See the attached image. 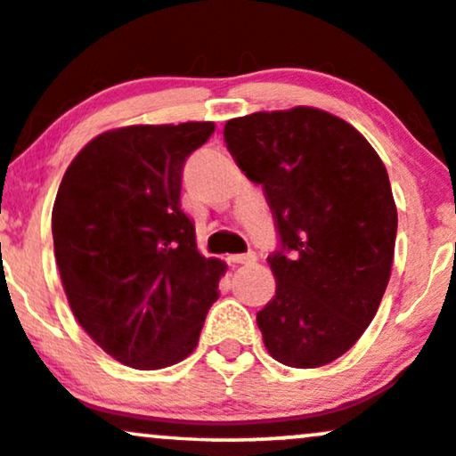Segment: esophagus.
I'll use <instances>...</instances> for the list:
<instances>
[{"mask_svg": "<svg viewBox=\"0 0 456 456\" xmlns=\"http://www.w3.org/2000/svg\"><path fill=\"white\" fill-rule=\"evenodd\" d=\"M228 260L232 262V265H254L256 254H237V256H230Z\"/></svg>", "mask_w": 456, "mask_h": 456, "instance_id": "esophagus-1", "label": "esophagus"}]
</instances>
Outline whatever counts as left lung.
<instances>
[{
	"mask_svg": "<svg viewBox=\"0 0 456 456\" xmlns=\"http://www.w3.org/2000/svg\"><path fill=\"white\" fill-rule=\"evenodd\" d=\"M224 141L265 190L281 240L269 256L275 297L256 318L266 350L288 367L329 365L387 292L397 237L387 166L356 127L312 106L230 119Z\"/></svg>",
	"mask_w": 456,
	"mask_h": 456,
	"instance_id": "left-lung-1",
	"label": "left lung"
}]
</instances>
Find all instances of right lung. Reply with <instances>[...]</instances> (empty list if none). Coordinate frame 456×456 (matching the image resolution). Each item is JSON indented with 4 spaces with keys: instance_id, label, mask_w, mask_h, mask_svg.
Wrapping results in <instances>:
<instances>
[{
    "instance_id": "1",
    "label": "right lung",
    "mask_w": 456,
    "mask_h": 456,
    "mask_svg": "<svg viewBox=\"0 0 456 456\" xmlns=\"http://www.w3.org/2000/svg\"><path fill=\"white\" fill-rule=\"evenodd\" d=\"M213 121L102 132L68 166L53 205L55 260L85 333L123 365L164 369L196 350L226 265L196 248L181 211L187 155Z\"/></svg>"
}]
</instances>
